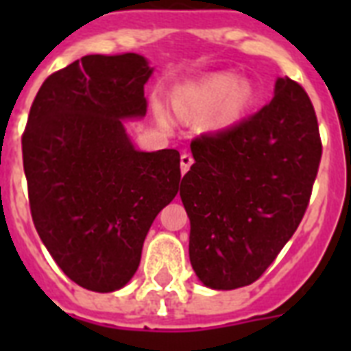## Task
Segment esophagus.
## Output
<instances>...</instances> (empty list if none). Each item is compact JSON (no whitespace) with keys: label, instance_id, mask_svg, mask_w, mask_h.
<instances>
[{"label":"esophagus","instance_id":"34e87169","mask_svg":"<svg viewBox=\"0 0 351 351\" xmlns=\"http://www.w3.org/2000/svg\"><path fill=\"white\" fill-rule=\"evenodd\" d=\"M191 165H193V156H191V154H189V153H182V156H180V169H182V173H187Z\"/></svg>","mask_w":351,"mask_h":351}]
</instances>
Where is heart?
Instances as JSON below:
<instances>
[{
  "label": "heart",
  "mask_w": 351,
  "mask_h": 351,
  "mask_svg": "<svg viewBox=\"0 0 351 351\" xmlns=\"http://www.w3.org/2000/svg\"><path fill=\"white\" fill-rule=\"evenodd\" d=\"M187 117H202L204 131L220 132L244 120L255 106V89L247 80L220 73L182 89L173 100Z\"/></svg>",
  "instance_id": "heart-1"
}]
</instances>
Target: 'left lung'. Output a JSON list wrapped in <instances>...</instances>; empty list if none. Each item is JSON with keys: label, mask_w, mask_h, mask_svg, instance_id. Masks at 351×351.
<instances>
[{"label": "left lung", "mask_w": 351, "mask_h": 351, "mask_svg": "<svg viewBox=\"0 0 351 351\" xmlns=\"http://www.w3.org/2000/svg\"><path fill=\"white\" fill-rule=\"evenodd\" d=\"M180 184L189 261L204 286L255 282L299 228L321 164V136L306 90L278 78L273 100L228 131L191 142Z\"/></svg>", "instance_id": "8db88e82"}]
</instances>
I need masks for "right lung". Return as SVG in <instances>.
<instances>
[{
    "instance_id": "add662e5",
    "label": "right lung",
    "mask_w": 351,
    "mask_h": 351,
    "mask_svg": "<svg viewBox=\"0 0 351 351\" xmlns=\"http://www.w3.org/2000/svg\"><path fill=\"white\" fill-rule=\"evenodd\" d=\"M151 74L134 52L76 60L43 82L21 138L36 231L62 271L98 293L131 280L178 193V151H138L123 127L145 117Z\"/></svg>"
}]
</instances>
